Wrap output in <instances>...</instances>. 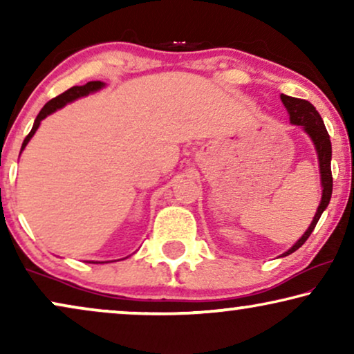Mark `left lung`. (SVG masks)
I'll return each mask as SVG.
<instances>
[{
	"label": "left lung",
	"instance_id": "obj_1",
	"mask_svg": "<svg viewBox=\"0 0 354 354\" xmlns=\"http://www.w3.org/2000/svg\"><path fill=\"white\" fill-rule=\"evenodd\" d=\"M280 100L285 108L288 111L290 122L293 125H303L304 132H306L309 137H311L314 147H316L317 158H319V169H321V183H322V198L321 203H319V207L316 211V216L311 222V225L308 227V230L304 232L301 239H299L297 243H295L288 251H285L282 256L292 254L293 251H297L299 246H301L304 241L309 239V235L313 234L314 227H316L317 221L321 219L322 212L328 206V201H330L332 196V187H333V178H332V169H330V159H332V143L330 137H328L326 125H324V120L321 114L317 113L316 108L309 103L306 100L293 98V96L280 95Z\"/></svg>",
	"mask_w": 354,
	"mask_h": 354
}]
</instances>
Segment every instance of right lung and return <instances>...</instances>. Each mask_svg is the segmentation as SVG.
Returning <instances> with one entry per match:
<instances>
[{
	"mask_svg": "<svg viewBox=\"0 0 354 354\" xmlns=\"http://www.w3.org/2000/svg\"><path fill=\"white\" fill-rule=\"evenodd\" d=\"M103 86H104V84H103V82H100V80L88 82V84H85V85H82V86H72V88L66 90L64 93L57 95L56 98H53V100L48 101V103L41 108L40 113H38L35 122H33V127L30 130V133H28L27 137H26V140H24L21 151L27 147V143L30 142V138L33 137V133L37 132V129L40 127V122L46 118V115L53 114L56 109L62 108V106H66L67 103H71V101L80 98V96H86L88 93H93V91H98L100 88H103Z\"/></svg>",
	"mask_w": 354,
	"mask_h": 354,
	"instance_id": "obj_1",
	"label": "right lung"
}]
</instances>
